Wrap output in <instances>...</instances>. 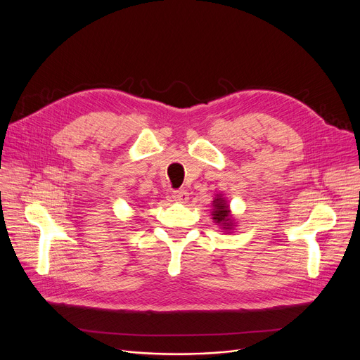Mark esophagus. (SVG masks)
<instances>
[{
    "label": "esophagus",
    "instance_id": "esophagus-1",
    "mask_svg": "<svg viewBox=\"0 0 360 360\" xmlns=\"http://www.w3.org/2000/svg\"><path fill=\"white\" fill-rule=\"evenodd\" d=\"M172 197H174V200L175 201H178V202H186L188 201V193L186 191H184V190H176V191H174L172 193Z\"/></svg>",
    "mask_w": 360,
    "mask_h": 360
}]
</instances>
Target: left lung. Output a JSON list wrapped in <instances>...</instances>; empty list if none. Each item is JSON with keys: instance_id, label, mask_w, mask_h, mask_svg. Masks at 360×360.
<instances>
[{"instance_id": "8db88e82", "label": "left lung", "mask_w": 360, "mask_h": 360, "mask_svg": "<svg viewBox=\"0 0 360 360\" xmlns=\"http://www.w3.org/2000/svg\"><path fill=\"white\" fill-rule=\"evenodd\" d=\"M212 216L216 224L220 226V229H223L224 232H232L235 228V219L231 213L229 204L226 201V198L223 197V194H216L214 200H213V210H212Z\"/></svg>"}]
</instances>
